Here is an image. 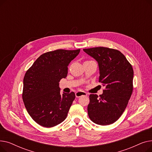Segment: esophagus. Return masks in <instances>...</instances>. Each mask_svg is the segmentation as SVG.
<instances>
[{
    "label": "esophagus",
    "instance_id": "esophagus-1",
    "mask_svg": "<svg viewBox=\"0 0 152 152\" xmlns=\"http://www.w3.org/2000/svg\"><path fill=\"white\" fill-rule=\"evenodd\" d=\"M75 94L76 97H80L81 96H83V95H84V96L87 95V94L84 91H77L76 92Z\"/></svg>",
    "mask_w": 152,
    "mask_h": 152
}]
</instances>
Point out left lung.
Listing matches in <instances>:
<instances>
[{
  "instance_id": "8db88e82",
  "label": "left lung",
  "mask_w": 152,
  "mask_h": 152,
  "mask_svg": "<svg viewBox=\"0 0 152 152\" xmlns=\"http://www.w3.org/2000/svg\"><path fill=\"white\" fill-rule=\"evenodd\" d=\"M83 50L97 61L99 81L105 87L99 97L90 94L87 107L89 117L95 124H111L122 115L131 98L133 91L132 66L116 49L97 47Z\"/></svg>"
}]
</instances>
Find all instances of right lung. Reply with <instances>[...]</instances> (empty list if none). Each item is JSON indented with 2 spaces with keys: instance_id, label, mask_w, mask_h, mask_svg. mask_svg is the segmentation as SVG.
I'll return each mask as SVG.
<instances>
[{
  "instance_id": "right-lung-1",
  "label": "right lung",
  "mask_w": 152,
  "mask_h": 152,
  "mask_svg": "<svg viewBox=\"0 0 152 152\" xmlns=\"http://www.w3.org/2000/svg\"><path fill=\"white\" fill-rule=\"evenodd\" d=\"M80 49H58L42 54L26 72L22 98L26 110L38 124L52 127L66 119L75 94L60 95L59 82Z\"/></svg>"
}]
</instances>
